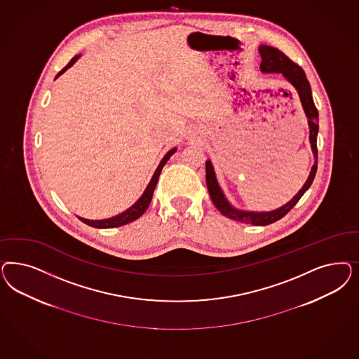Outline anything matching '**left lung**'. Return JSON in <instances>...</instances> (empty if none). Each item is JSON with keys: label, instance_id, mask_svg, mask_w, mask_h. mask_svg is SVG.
<instances>
[{"label": "left lung", "instance_id": "1", "mask_svg": "<svg viewBox=\"0 0 359 359\" xmlns=\"http://www.w3.org/2000/svg\"><path fill=\"white\" fill-rule=\"evenodd\" d=\"M259 53L262 57V63H260V71L263 74H281L284 79L290 83L294 90L299 93L302 109L305 112V116L308 118V126H309V142L312 148L313 156H314V163L309 177L306 182L299 190V193L294 197L283 205L281 208L271 210V211H245L232 206L230 201L226 198L219 182L217 180V174L214 170L212 162L208 160L206 161V184H208V190L212 203L215 208L219 210L220 212L230 218V219L242 222L247 224H254V226H266L271 224L276 220L281 219L290 208H293L299 199H300L304 193L312 185L314 175L317 172V135H318V111L314 105L312 97V90L311 84L306 79L305 72L299 67L296 63H293L284 53H281L278 48L266 45H260L259 46Z\"/></svg>", "mask_w": 359, "mask_h": 359}]
</instances>
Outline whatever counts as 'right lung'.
Here are the masks:
<instances>
[{"instance_id":"obj_1","label":"right lung","mask_w":359,"mask_h":359,"mask_svg":"<svg viewBox=\"0 0 359 359\" xmlns=\"http://www.w3.org/2000/svg\"><path fill=\"white\" fill-rule=\"evenodd\" d=\"M79 58H81V55H75L74 58L71 59L69 65H67L65 69H62V71H59L58 75L55 76V79L59 78L65 71H67L69 67H72L74 63ZM175 151H177V148H173V149H170V151H168V153L162 157L161 162L158 163L156 172L153 174V177H151L148 186L145 187L144 193L141 194V197H140L130 208H127L126 211L117 214V215L112 217V218H107V219H86V218H81V217H79V219H81L83 223L91 226V227H95V229H114V227L124 226V224L130 223V222H133V220L140 218V217L147 211L148 206L151 205L153 191H154L156 185H157V181H158V177H160V174H161L162 168L165 166V163L173 156Z\"/></svg>"}]
</instances>
